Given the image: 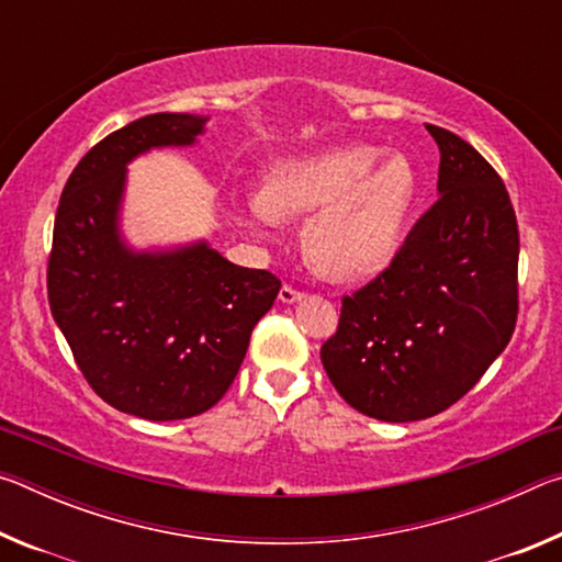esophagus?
Returning a JSON list of instances; mask_svg holds the SVG:
<instances>
[{
  "mask_svg": "<svg viewBox=\"0 0 562 562\" xmlns=\"http://www.w3.org/2000/svg\"><path fill=\"white\" fill-rule=\"evenodd\" d=\"M304 297V292H300V290H294L292 284H282V290H280V302L282 304H292V302H300Z\"/></svg>",
  "mask_w": 562,
  "mask_h": 562,
  "instance_id": "34e87169",
  "label": "esophagus"
}]
</instances>
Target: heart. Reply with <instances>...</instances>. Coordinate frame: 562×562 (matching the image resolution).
I'll return each instance as SVG.
<instances>
[{
	"mask_svg": "<svg viewBox=\"0 0 562 562\" xmlns=\"http://www.w3.org/2000/svg\"><path fill=\"white\" fill-rule=\"evenodd\" d=\"M382 154L357 144L282 160L240 217L265 231L280 217L315 213L302 233L312 268L335 280L369 278L394 258L418 190L412 160Z\"/></svg>",
	"mask_w": 562,
	"mask_h": 562,
	"instance_id": "b5f03b06",
	"label": "heart"
}]
</instances>
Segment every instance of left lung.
<instances>
[{
  "instance_id": "1",
  "label": "left lung",
  "mask_w": 562,
  "mask_h": 562,
  "mask_svg": "<svg viewBox=\"0 0 562 562\" xmlns=\"http://www.w3.org/2000/svg\"><path fill=\"white\" fill-rule=\"evenodd\" d=\"M441 150L439 201L392 265L341 297L322 364L339 396L379 422H418L471 392L518 317V223L501 176L456 133Z\"/></svg>"
}]
</instances>
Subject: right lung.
<instances>
[{
	"mask_svg": "<svg viewBox=\"0 0 562 562\" xmlns=\"http://www.w3.org/2000/svg\"><path fill=\"white\" fill-rule=\"evenodd\" d=\"M203 116L154 113L99 140L64 186L46 290L54 322L103 402L176 422L221 402L280 280L205 240L133 250L119 217L126 166L150 148L193 146Z\"/></svg>",
	"mask_w": 562,
	"mask_h": 562,
	"instance_id": "obj_1",
	"label": "right lung"
}]
</instances>
